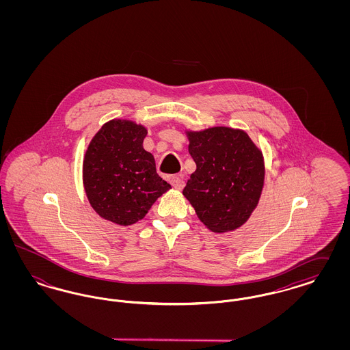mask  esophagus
I'll use <instances>...</instances> for the list:
<instances>
[{"instance_id":"1","label":"esophagus","mask_w":350,"mask_h":350,"mask_svg":"<svg viewBox=\"0 0 350 350\" xmlns=\"http://www.w3.org/2000/svg\"><path fill=\"white\" fill-rule=\"evenodd\" d=\"M170 183L172 186L176 189V190H183L185 183H183V178L180 176H173L170 177Z\"/></svg>"}]
</instances>
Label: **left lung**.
<instances>
[{
    "instance_id": "left-lung-1",
    "label": "left lung",
    "mask_w": 350,
    "mask_h": 350,
    "mask_svg": "<svg viewBox=\"0 0 350 350\" xmlns=\"http://www.w3.org/2000/svg\"><path fill=\"white\" fill-rule=\"evenodd\" d=\"M197 164L183 194L213 232L234 231L257 207L265 180L261 150L248 133L231 127L186 131Z\"/></svg>"
}]
</instances>
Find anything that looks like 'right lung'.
Returning <instances> with one entry per match:
<instances>
[{
	"label": "right lung",
	"instance_id": "1",
	"mask_svg": "<svg viewBox=\"0 0 350 350\" xmlns=\"http://www.w3.org/2000/svg\"><path fill=\"white\" fill-rule=\"evenodd\" d=\"M147 129L127 119L105 123L90 140L83 183L90 206L100 217L131 226L147 215L170 185L156 172L153 154L143 148Z\"/></svg>",
	"mask_w": 350,
	"mask_h": 350
}]
</instances>
